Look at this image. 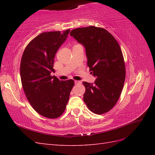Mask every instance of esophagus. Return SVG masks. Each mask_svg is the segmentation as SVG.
I'll use <instances>...</instances> for the list:
<instances>
[{"label": "esophagus", "instance_id": "1", "mask_svg": "<svg viewBox=\"0 0 155 155\" xmlns=\"http://www.w3.org/2000/svg\"><path fill=\"white\" fill-rule=\"evenodd\" d=\"M74 84H81L82 82L80 81H74Z\"/></svg>", "mask_w": 155, "mask_h": 155}]
</instances>
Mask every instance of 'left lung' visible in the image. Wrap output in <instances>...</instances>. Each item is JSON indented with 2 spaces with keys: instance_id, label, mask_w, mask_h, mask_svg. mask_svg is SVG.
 I'll use <instances>...</instances> for the list:
<instances>
[{
  "instance_id": "8db88e82",
  "label": "left lung",
  "mask_w": 155,
  "mask_h": 155,
  "mask_svg": "<svg viewBox=\"0 0 155 155\" xmlns=\"http://www.w3.org/2000/svg\"><path fill=\"white\" fill-rule=\"evenodd\" d=\"M70 35L83 45L87 65L96 77L94 84L83 82V100L91 112L102 114L109 111L119 98L125 81V64L121 48L109 32L90 26L72 30Z\"/></svg>"
}]
</instances>
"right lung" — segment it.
Returning a JSON list of instances; mask_svg holds the SVG:
<instances>
[{"label":"right lung","instance_id":"right-lung-1","mask_svg":"<svg viewBox=\"0 0 155 155\" xmlns=\"http://www.w3.org/2000/svg\"><path fill=\"white\" fill-rule=\"evenodd\" d=\"M69 32H42L29 42L22 56L20 74L26 97L38 114L48 118L64 113L74 85L73 80L61 81L51 75L56 52Z\"/></svg>","mask_w":155,"mask_h":155}]
</instances>
